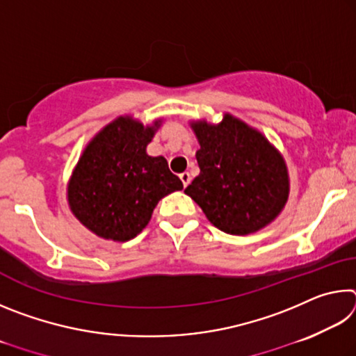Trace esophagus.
<instances>
[{"mask_svg":"<svg viewBox=\"0 0 356 356\" xmlns=\"http://www.w3.org/2000/svg\"><path fill=\"white\" fill-rule=\"evenodd\" d=\"M180 180H182L184 186L188 185V184L191 182V176H190V172H182V174H180Z\"/></svg>","mask_w":356,"mask_h":356,"instance_id":"obj_1","label":"esophagus"}]
</instances>
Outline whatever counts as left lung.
<instances>
[{
    "label": "left lung",
    "instance_id": "left-lung-1",
    "mask_svg": "<svg viewBox=\"0 0 356 356\" xmlns=\"http://www.w3.org/2000/svg\"><path fill=\"white\" fill-rule=\"evenodd\" d=\"M201 149L200 176L185 188L215 227L246 236L270 225L286 206L289 174L261 131L225 114L220 124H191Z\"/></svg>",
    "mask_w": 356,
    "mask_h": 356
}]
</instances>
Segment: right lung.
<instances>
[{
  "label": "right lung",
  "mask_w": 356,
  "mask_h": 356,
  "mask_svg": "<svg viewBox=\"0 0 356 356\" xmlns=\"http://www.w3.org/2000/svg\"><path fill=\"white\" fill-rule=\"evenodd\" d=\"M160 120L144 125L120 116L95 135L78 160L67 185V201L83 226L114 242L136 237L156 204L184 184L165 156L146 154Z\"/></svg>",
  "instance_id": "obj_1"
}]
</instances>
